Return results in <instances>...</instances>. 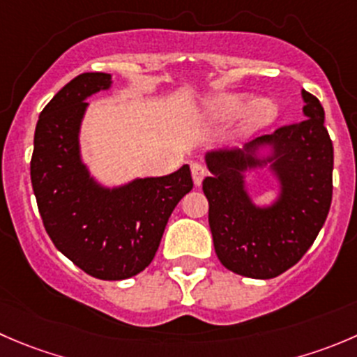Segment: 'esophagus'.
Wrapping results in <instances>:
<instances>
[{
  "label": "esophagus",
  "instance_id": "esophagus-1",
  "mask_svg": "<svg viewBox=\"0 0 357 357\" xmlns=\"http://www.w3.org/2000/svg\"><path fill=\"white\" fill-rule=\"evenodd\" d=\"M204 176H206V167H204L202 164H192V178H193V183H195L197 186L202 183Z\"/></svg>",
  "mask_w": 357,
  "mask_h": 357
}]
</instances>
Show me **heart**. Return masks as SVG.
Instances as JSON below:
<instances>
[{
    "label": "heart",
    "mask_w": 357,
    "mask_h": 357,
    "mask_svg": "<svg viewBox=\"0 0 357 357\" xmlns=\"http://www.w3.org/2000/svg\"><path fill=\"white\" fill-rule=\"evenodd\" d=\"M200 113L211 122H227L244 113L242 130L256 132L278 120L279 106L272 99H256L249 105V98L244 94H220L204 102Z\"/></svg>",
    "instance_id": "1"
}]
</instances>
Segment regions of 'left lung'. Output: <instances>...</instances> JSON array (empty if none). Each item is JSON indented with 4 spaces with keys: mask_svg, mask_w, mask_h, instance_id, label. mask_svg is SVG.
<instances>
[{
    "mask_svg": "<svg viewBox=\"0 0 357 357\" xmlns=\"http://www.w3.org/2000/svg\"><path fill=\"white\" fill-rule=\"evenodd\" d=\"M305 119L242 148L206 153L202 181L214 251L228 271L272 279L302 259L326 221L333 193V143L316 96L302 91ZM268 167L280 183L271 206H256L245 172Z\"/></svg>",
    "mask_w": 357,
    "mask_h": 357,
    "instance_id": "1",
    "label": "left lung"
}]
</instances>
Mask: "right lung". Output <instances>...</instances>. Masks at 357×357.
<instances>
[{"instance_id":"add662e5","label":"right lung","mask_w":357,"mask_h":357,"mask_svg":"<svg viewBox=\"0 0 357 357\" xmlns=\"http://www.w3.org/2000/svg\"><path fill=\"white\" fill-rule=\"evenodd\" d=\"M112 83L108 73H83L45 106L34 130L31 183L55 248L92 278L122 281L150 265L169 216L193 181L188 165L113 188L91 176L79 151L85 99Z\"/></svg>"}]
</instances>
